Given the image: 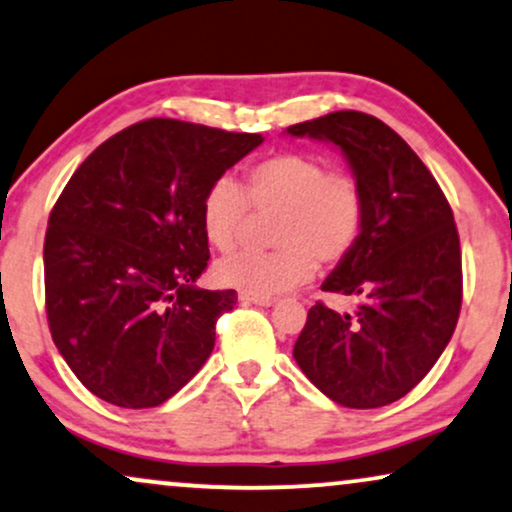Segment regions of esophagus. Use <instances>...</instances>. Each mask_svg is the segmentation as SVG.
Masks as SVG:
<instances>
[{"mask_svg": "<svg viewBox=\"0 0 512 512\" xmlns=\"http://www.w3.org/2000/svg\"><path fill=\"white\" fill-rule=\"evenodd\" d=\"M239 301H242V304H254V306H270L275 299L273 296H256V294L239 292Z\"/></svg>", "mask_w": 512, "mask_h": 512, "instance_id": "34e87169", "label": "esophagus"}]
</instances>
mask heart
<instances>
[{"instance_id":"obj_1","label":"heart","mask_w":512,"mask_h":512,"mask_svg":"<svg viewBox=\"0 0 512 512\" xmlns=\"http://www.w3.org/2000/svg\"><path fill=\"white\" fill-rule=\"evenodd\" d=\"M275 216L268 254H235L216 266L223 285L256 296L285 294L304 285L315 266H334L356 249L365 227L361 182L323 159L301 151H280L246 168L242 187L220 178L206 187L199 206L208 244L230 251L249 223Z\"/></svg>"}]
</instances>
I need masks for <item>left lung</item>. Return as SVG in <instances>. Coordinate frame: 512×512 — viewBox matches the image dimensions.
<instances>
[{"instance_id": "obj_1", "label": "left lung", "mask_w": 512, "mask_h": 512, "mask_svg": "<svg viewBox=\"0 0 512 512\" xmlns=\"http://www.w3.org/2000/svg\"><path fill=\"white\" fill-rule=\"evenodd\" d=\"M287 132L342 149L365 194L363 235L323 282V292L353 296L356 311L318 301L294 361L339 406H387L432 370L456 330L463 266L453 211L418 154L380 118L334 111Z\"/></svg>"}]
</instances>
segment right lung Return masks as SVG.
Masks as SVG:
<instances>
[{
	"instance_id": "1",
	"label": "right lung",
	"mask_w": 512,
	"mask_h": 512,
	"mask_svg": "<svg viewBox=\"0 0 512 512\" xmlns=\"http://www.w3.org/2000/svg\"><path fill=\"white\" fill-rule=\"evenodd\" d=\"M261 142L149 118L99 144L63 187L44 237L47 320L94 396L161 406L211 356L237 294L197 287L208 263L201 197Z\"/></svg>"
}]
</instances>
